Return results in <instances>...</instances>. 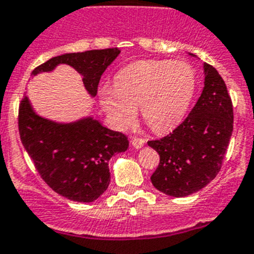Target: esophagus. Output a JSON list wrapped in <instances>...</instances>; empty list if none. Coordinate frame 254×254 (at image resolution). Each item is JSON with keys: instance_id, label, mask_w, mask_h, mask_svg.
<instances>
[{"instance_id": "esophagus-1", "label": "esophagus", "mask_w": 254, "mask_h": 254, "mask_svg": "<svg viewBox=\"0 0 254 254\" xmlns=\"http://www.w3.org/2000/svg\"><path fill=\"white\" fill-rule=\"evenodd\" d=\"M143 143H145V141H143L142 138L132 139V146H133L134 148H141L143 146Z\"/></svg>"}]
</instances>
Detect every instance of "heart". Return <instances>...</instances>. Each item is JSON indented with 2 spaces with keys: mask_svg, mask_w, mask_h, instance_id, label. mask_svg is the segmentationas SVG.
<instances>
[{
  "mask_svg": "<svg viewBox=\"0 0 254 254\" xmlns=\"http://www.w3.org/2000/svg\"><path fill=\"white\" fill-rule=\"evenodd\" d=\"M196 74L185 62L145 60L123 68L115 87L99 88V103L117 129L128 127L136 107L156 133H166L180 125L194 98Z\"/></svg>",
  "mask_w": 254,
  "mask_h": 254,
  "instance_id": "heart-1",
  "label": "heart"
}]
</instances>
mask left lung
<instances>
[{
    "label": "left lung",
    "mask_w": 254,
    "mask_h": 254,
    "mask_svg": "<svg viewBox=\"0 0 254 254\" xmlns=\"http://www.w3.org/2000/svg\"><path fill=\"white\" fill-rule=\"evenodd\" d=\"M203 69L204 88L188 118L173 133L147 142L160 155L151 183L169 196H188L214 180L233 132V106L227 85L211 65L204 63Z\"/></svg>",
    "instance_id": "1"
}]
</instances>
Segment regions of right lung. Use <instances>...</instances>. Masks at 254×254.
<instances>
[{"label": "right lung", "mask_w": 254, "mask_h": 254, "mask_svg": "<svg viewBox=\"0 0 254 254\" xmlns=\"http://www.w3.org/2000/svg\"><path fill=\"white\" fill-rule=\"evenodd\" d=\"M120 54L118 48L66 53L35 68L31 76L69 65L83 76L85 90L94 98L102 74ZM18 131L44 181L59 195L79 203H92L106 191L111 181L108 161L128 148L125 134L104 127L92 115L71 122L53 121L39 115L26 94L20 103Z\"/></svg>", "instance_id": "1"}]
</instances>
